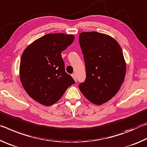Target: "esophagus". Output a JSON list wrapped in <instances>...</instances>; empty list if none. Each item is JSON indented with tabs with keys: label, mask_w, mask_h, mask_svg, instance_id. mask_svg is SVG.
Masks as SVG:
<instances>
[{
	"label": "esophagus",
	"mask_w": 147,
	"mask_h": 147,
	"mask_svg": "<svg viewBox=\"0 0 147 147\" xmlns=\"http://www.w3.org/2000/svg\"><path fill=\"white\" fill-rule=\"evenodd\" d=\"M71 76H72V78H74V81H75L76 82V81H77V79H76V74H72Z\"/></svg>",
	"instance_id": "esophagus-1"
}]
</instances>
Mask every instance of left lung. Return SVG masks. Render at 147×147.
<instances>
[{
  "instance_id": "obj_1",
  "label": "left lung",
  "mask_w": 147,
  "mask_h": 147,
  "mask_svg": "<svg viewBox=\"0 0 147 147\" xmlns=\"http://www.w3.org/2000/svg\"><path fill=\"white\" fill-rule=\"evenodd\" d=\"M86 78L79 88L86 99L96 105L107 102L123 83L126 64L121 46L109 35L94 32L79 34Z\"/></svg>"
}]
</instances>
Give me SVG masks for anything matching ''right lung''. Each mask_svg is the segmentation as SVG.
<instances>
[{"label": "right lung", "mask_w": 147, "mask_h": 147, "mask_svg": "<svg viewBox=\"0 0 147 147\" xmlns=\"http://www.w3.org/2000/svg\"><path fill=\"white\" fill-rule=\"evenodd\" d=\"M74 39L70 34H47L24 50L19 67L21 82L30 97L41 104H54L75 83L65 71L61 56Z\"/></svg>", "instance_id": "add662e5"}]
</instances>
